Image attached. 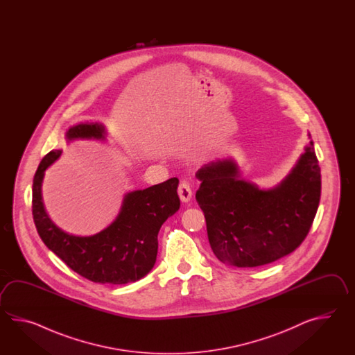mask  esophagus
Returning <instances> with one entry per match:
<instances>
[{"instance_id":"obj_1","label":"esophagus","mask_w":355,"mask_h":355,"mask_svg":"<svg viewBox=\"0 0 355 355\" xmlns=\"http://www.w3.org/2000/svg\"><path fill=\"white\" fill-rule=\"evenodd\" d=\"M178 194L180 196L181 202H184V203H187L191 199L193 191H191V187H190L189 181H181L179 184V188H178Z\"/></svg>"}]
</instances>
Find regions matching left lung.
<instances>
[{"mask_svg": "<svg viewBox=\"0 0 355 355\" xmlns=\"http://www.w3.org/2000/svg\"><path fill=\"white\" fill-rule=\"evenodd\" d=\"M196 178L211 250L237 268L270 264L293 252L309 234L321 196L312 141L291 174L270 190L242 180L232 159L208 164Z\"/></svg>", "mask_w": 355, "mask_h": 355, "instance_id": "1", "label": "left lung"}]
</instances>
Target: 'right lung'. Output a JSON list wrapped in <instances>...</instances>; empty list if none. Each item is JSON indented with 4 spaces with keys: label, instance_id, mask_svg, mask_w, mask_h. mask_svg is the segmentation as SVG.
I'll use <instances>...</instances> for the list:
<instances>
[{
    "label": "right lung",
    "instance_id": "1",
    "mask_svg": "<svg viewBox=\"0 0 355 355\" xmlns=\"http://www.w3.org/2000/svg\"><path fill=\"white\" fill-rule=\"evenodd\" d=\"M68 141L104 138L98 123L77 124L68 129ZM60 150L46 153L33 181V217L40 239L60 260L83 278L101 284H127L144 278L156 263L159 228L178 211L176 178L144 190L128 193L116 219L101 232L80 237L63 232L49 219L42 202L44 171L60 156Z\"/></svg>",
    "mask_w": 355,
    "mask_h": 355
}]
</instances>
